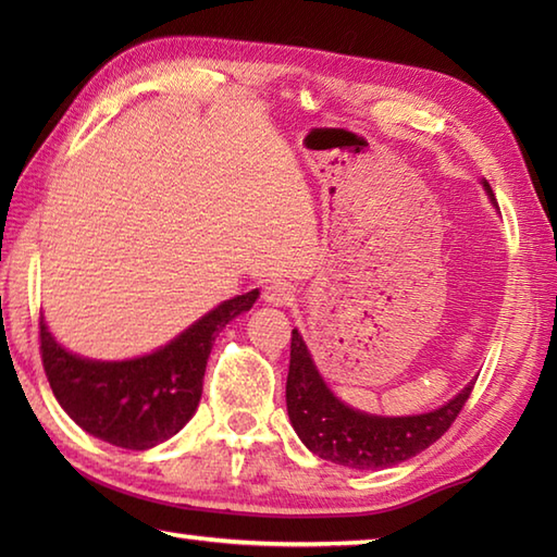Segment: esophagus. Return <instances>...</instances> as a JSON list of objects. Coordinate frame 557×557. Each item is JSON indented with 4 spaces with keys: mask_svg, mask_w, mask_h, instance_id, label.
Segmentation results:
<instances>
[{
    "mask_svg": "<svg viewBox=\"0 0 557 557\" xmlns=\"http://www.w3.org/2000/svg\"><path fill=\"white\" fill-rule=\"evenodd\" d=\"M263 299L272 306H289L294 301V287L289 285V282H270V285L265 287L263 292Z\"/></svg>",
    "mask_w": 557,
    "mask_h": 557,
    "instance_id": "34e87169",
    "label": "esophagus"
}]
</instances>
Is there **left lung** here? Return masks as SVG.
Masks as SVG:
<instances>
[{"mask_svg":"<svg viewBox=\"0 0 557 557\" xmlns=\"http://www.w3.org/2000/svg\"><path fill=\"white\" fill-rule=\"evenodd\" d=\"M495 203L493 188L483 182ZM474 389L469 383L441 409L419 417H371L339 401L315 371L299 330H292L287 375V411L301 443L321 459L349 469H385L417 457L431 447L467 405Z\"/></svg>","mask_w":557,"mask_h":557,"instance_id":"left-lung-1","label":"left lung"}]
</instances>
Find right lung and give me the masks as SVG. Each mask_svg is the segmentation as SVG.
<instances>
[{
  "label": "right lung",
  "instance_id": "1",
  "mask_svg": "<svg viewBox=\"0 0 557 557\" xmlns=\"http://www.w3.org/2000/svg\"><path fill=\"white\" fill-rule=\"evenodd\" d=\"M256 299L258 289L224 301L170 345L132 361L81 359L57 345L40 318L45 375L83 431L124 449H148L180 433L194 417L212 342Z\"/></svg>",
  "mask_w": 557,
  "mask_h": 557
}]
</instances>
